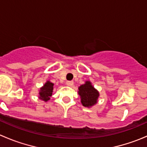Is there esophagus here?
<instances>
[{
	"label": "esophagus",
	"instance_id": "esophagus-1",
	"mask_svg": "<svg viewBox=\"0 0 147 147\" xmlns=\"http://www.w3.org/2000/svg\"><path fill=\"white\" fill-rule=\"evenodd\" d=\"M66 84H67V86H72L74 84V82L73 81H67L66 82Z\"/></svg>",
	"mask_w": 147,
	"mask_h": 147
}]
</instances>
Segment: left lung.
I'll list each match as a JSON object with an SVG mask.
<instances>
[{"label": "left lung", "mask_w": 147, "mask_h": 147, "mask_svg": "<svg viewBox=\"0 0 147 147\" xmlns=\"http://www.w3.org/2000/svg\"><path fill=\"white\" fill-rule=\"evenodd\" d=\"M79 94L81 97V102L85 107H91L96 104L99 96L98 92L94 88L90 82H86L79 87Z\"/></svg>", "instance_id": "1"}]
</instances>
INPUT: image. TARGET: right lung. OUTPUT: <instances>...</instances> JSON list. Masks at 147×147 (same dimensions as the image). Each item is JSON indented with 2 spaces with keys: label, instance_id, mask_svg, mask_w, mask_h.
I'll use <instances>...</instances> for the list:
<instances>
[{
  "label": "right lung",
  "instance_id": "add662e5",
  "mask_svg": "<svg viewBox=\"0 0 147 147\" xmlns=\"http://www.w3.org/2000/svg\"><path fill=\"white\" fill-rule=\"evenodd\" d=\"M53 84L48 81L44 86L41 88V91L39 92V98L44 101H49L53 93Z\"/></svg>",
  "mask_w": 147,
  "mask_h": 147
}]
</instances>
